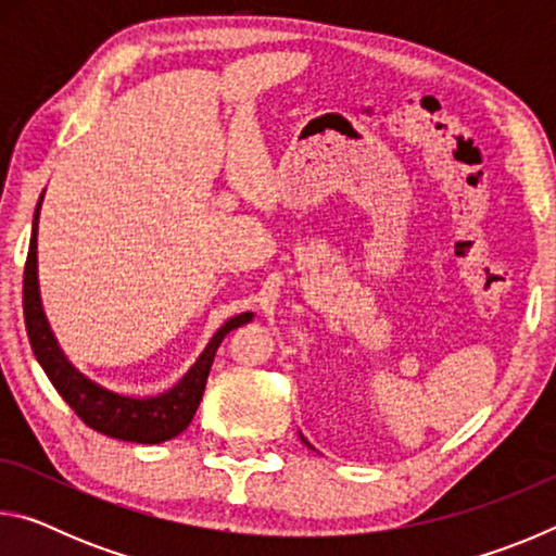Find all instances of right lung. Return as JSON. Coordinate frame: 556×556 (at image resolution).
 I'll return each instance as SVG.
<instances>
[{
    "label": "right lung",
    "instance_id": "add662e5",
    "mask_svg": "<svg viewBox=\"0 0 556 556\" xmlns=\"http://www.w3.org/2000/svg\"><path fill=\"white\" fill-rule=\"evenodd\" d=\"M41 199L39 205H36L29 255H26L24 267V321L36 361L41 363L43 372L49 375V380L59 390L61 397L71 404V409L90 429L100 431V434L119 441H135V444H162V441L178 437L191 425L193 414L203 400L205 382H208L213 357L220 341L232 328L248 324L252 314H240L232 316L230 321H225V326L218 328V333L211 338V343L205 345V351L195 361L193 368L186 372V378L176 388L159 394V397L135 400L100 388V384L90 382L86 375L75 370L68 363V357L61 353V348L55 343L49 328V321L43 316L39 299V277H36V228H39L36 220H39Z\"/></svg>",
    "mask_w": 556,
    "mask_h": 556
}]
</instances>
